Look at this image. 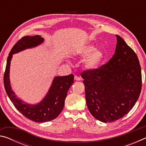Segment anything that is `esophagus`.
I'll use <instances>...</instances> for the list:
<instances>
[{
  "mask_svg": "<svg viewBox=\"0 0 146 146\" xmlns=\"http://www.w3.org/2000/svg\"><path fill=\"white\" fill-rule=\"evenodd\" d=\"M74 78H75V80H81V78L80 77V76H76V75L75 76V77H74Z\"/></svg>",
  "mask_w": 146,
  "mask_h": 146,
  "instance_id": "esophagus-1",
  "label": "esophagus"
}]
</instances>
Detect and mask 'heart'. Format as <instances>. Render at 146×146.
Returning <instances> with one entry per match:
<instances>
[{
  "label": "heart",
  "instance_id": "1",
  "mask_svg": "<svg viewBox=\"0 0 146 146\" xmlns=\"http://www.w3.org/2000/svg\"><path fill=\"white\" fill-rule=\"evenodd\" d=\"M95 48L92 45H88L81 49L80 55L85 57L88 55V57L85 60V66L90 70L97 68L102 62L104 58V53L98 49L95 50Z\"/></svg>",
  "mask_w": 146,
  "mask_h": 146
}]
</instances>
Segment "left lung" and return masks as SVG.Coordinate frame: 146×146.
<instances>
[{
    "mask_svg": "<svg viewBox=\"0 0 146 146\" xmlns=\"http://www.w3.org/2000/svg\"><path fill=\"white\" fill-rule=\"evenodd\" d=\"M113 57L99 68L84 71L86 100L89 111L102 122H112L127 115L142 89L138 56L120 36Z\"/></svg>",
    "mask_w": 146,
    "mask_h": 146,
    "instance_id": "left-lung-1",
    "label": "left lung"
}]
</instances>
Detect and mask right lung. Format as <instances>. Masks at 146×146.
I'll use <instances>...</instances> for the list:
<instances>
[{
  "mask_svg": "<svg viewBox=\"0 0 146 146\" xmlns=\"http://www.w3.org/2000/svg\"><path fill=\"white\" fill-rule=\"evenodd\" d=\"M44 42L40 35L25 36L15 44L7 59L4 75V84L7 95L15 107L24 117L35 122H46L54 120L61 113L69 89L73 84V74L62 76H55L50 88L44 99L36 105L28 104L17 97L11 90L9 81V68L12 56L15 53L24 49L33 48Z\"/></svg>",
  "mask_w": 146,
  "mask_h": 146,
  "instance_id": "1",
  "label": "right lung"
}]
</instances>
